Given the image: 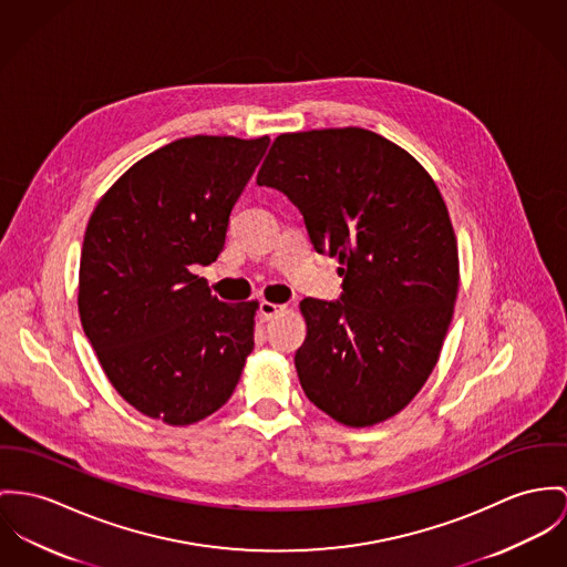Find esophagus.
<instances>
[{
    "instance_id": "34e87169",
    "label": "esophagus",
    "mask_w": 567,
    "mask_h": 567,
    "mask_svg": "<svg viewBox=\"0 0 567 567\" xmlns=\"http://www.w3.org/2000/svg\"><path fill=\"white\" fill-rule=\"evenodd\" d=\"M285 310H287V306L274 305V302H262L261 308H259L262 319H274V317L282 315Z\"/></svg>"
}]
</instances>
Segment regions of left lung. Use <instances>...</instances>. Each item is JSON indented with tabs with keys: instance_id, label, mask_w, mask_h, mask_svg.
<instances>
[{
	"instance_id": "obj_1",
	"label": "left lung",
	"mask_w": 567,
	"mask_h": 567,
	"mask_svg": "<svg viewBox=\"0 0 567 567\" xmlns=\"http://www.w3.org/2000/svg\"><path fill=\"white\" fill-rule=\"evenodd\" d=\"M257 183L287 194L315 250L341 265V302H300L306 396L348 427L389 421L432 375L460 289L434 178L391 140L334 127L280 133Z\"/></svg>"
}]
</instances>
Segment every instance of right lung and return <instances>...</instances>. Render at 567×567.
I'll return each mask as SVG.
<instances>
[{"label": "right lung", "mask_w": 567, "mask_h": 567, "mask_svg": "<svg viewBox=\"0 0 567 567\" xmlns=\"http://www.w3.org/2000/svg\"><path fill=\"white\" fill-rule=\"evenodd\" d=\"M267 146V135L175 140L135 162L87 219L80 319L110 384L148 419H207L255 349L259 300L219 302L192 267L218 259Z\"/></svg>", "instance_id": "obj_1"}]
</instances>
